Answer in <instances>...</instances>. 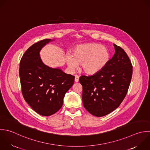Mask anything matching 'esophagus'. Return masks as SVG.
I'll return each instance as SVG.
<instances>
[{
    "label": "esophagus",
    "mask_w": 150,
    "mask_h": 150,
    "mask_svg": "<svg viewBox=\"0 0 150 150\" xmlns=\"http://www.w3.org/2000/svg\"><path fill=\"white\" fill-rule=\"evenodd\" d=\"M79 76L78 75H75V82H78L79 81Z\"/></svg>",
    "instance_id": "esophagus-1"
}]
</instances>
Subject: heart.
I'll use <instances>...</instances> for the list:
<instances>
[{
	"instance_id": "obj_1",
	"label": "heart",
	"mask_w": 150,
	"mask_h": 150,
	"mask_svg": "<svg viewBox=\"0 0 150 150\" xmlns=\"http://www.w3.org/2000/svg\"><path fill=\"white\" fill-rule=\"evenodd\" d=\"M109 54L108 50L97 44L79 45L72 51V55H67L66 62L72 71L81 64L82 69L88 74H95L102 70L108 64Z\"/></svg>"
}]
</instances>
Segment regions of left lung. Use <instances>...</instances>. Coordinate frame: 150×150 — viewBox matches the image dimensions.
Wrapping results in <instances>:
<instances>
[{"instance_id":"left-lung-1","label":"left lung","mask_w":150,"mask_h":150,"mask_svg":"<svg viewBox=\"0 0 150 150\" xmlns=\"http://www.w3.org/2000/svg\"><path fill=\"white\" fill-rule=\"evenodd\" d=\"M115 54L106 66L91 76L82 75L85 108L96 117L106 116L117 109L127 93L133 66L126 52L114 44Z\"/></svg>"}]
</instances>
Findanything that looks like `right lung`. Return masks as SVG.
<instances>
[{
	"mask_svg": "<svg viewBox=\"0 0 150 150\" xmlns=\"http://www.w3.org/2000/svg\"><path fill=\"white\" fill-rule=\"evenodd\" d=\"M51 39L34 43L24 52L20 62L21 92L25 102L41 116H51L62 107L65 93L74 83L75 76L42 62L39 52Z\"/></svg>",
	"mask_w": 150,
	"mask_h": 150,
	"instance_id": "add662e5",
	"label": "right lung"
}]
</instances>
